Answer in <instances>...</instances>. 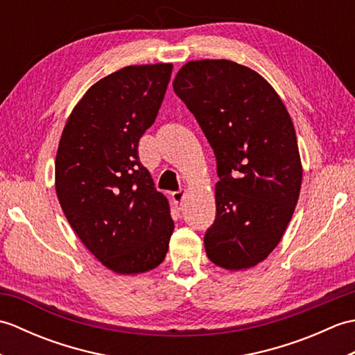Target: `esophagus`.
I'll return each instance as SVG.
<instances>
[{
    "label": "esophagus",
    "instance_id": "1",
    "mask_svg": "<svg viewBox=\"0 0 355 355\" xmlns=\"http://www.w3.org/2000/svg\"><path fill=\"white\" fill-rule=\"evenodd\" d=\"M184 198V191H177V192H172V200L175 202V206L178 209H182V202Z\"/></svg>",
    "mask_w": 355,
    "mask_h": 355
}]
</instances>
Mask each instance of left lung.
<instances>
[{"mask_svg":"<svg viewBox=\"0 0 355 355\" xmlns=\"http://www.w3.org/2000/svg\"><path fill=\"white\" fill-rule=\"evenodd\" d=\"M172 85L216 157L207 258L227 270L254 267L281 241L302 184L288 111L261 74L227 59L187 62Z\"/></svg>","mask_w":355,"mask_h":355,"instance_id":"1","label":"left lung"}]
</instances>
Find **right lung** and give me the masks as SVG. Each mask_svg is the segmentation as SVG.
<instances>
[{
    "label": "right lung",
    "mask_w": 355,
    "mask_h": 355,
    "mask_svg": "<svg viewBox=\"0 0 355 355\" xmlns=\"http://www.w3.org/2000/svg\"><path fill=\"white\" fill-rule=\"evenodd\" d=\"M172 64L130 65L88 89L67 120L55 163L58 200L84 245L119 275L160 266L173 232L169 202L140 163Z\"/></svg>",
    "instance_id": "right-lung-1"
}]
</instances>
